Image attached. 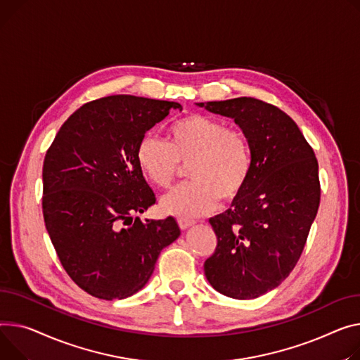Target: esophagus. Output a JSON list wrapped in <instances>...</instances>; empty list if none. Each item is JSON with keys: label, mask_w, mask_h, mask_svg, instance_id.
Listing matches in <instances>:
<instances>
[{"label": "esophagus", "mask_w": 360, "mask_h": 360, "mask_svg": "<svg viewBox=\"0 0 360 360\" xmlns=\"http://www.w3.org/2000/svg\"><path fill=\"white\" fill-rule=\"evenodd\" d=\"M195 221L194 220H188V219H178V226L181 230H186L191 226H194Z\"/></svg>", "instance_id": "obj_1"}]
</instances>
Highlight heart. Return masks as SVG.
<instances>
[{
  "instance_id": "obj_1",
  "label": "heart",
  "mask_w": 360,
  "mask_h": 360,
  "mask_svg": "<svg viewBox=\"0 0 360 360\" xmlns=\"http://www.w3.org/2000/svg\"><path fill=\"white\" fill-rule=\"evenodd\" d=\"M141 174L153 185L167 188L188 165L189 182L166 194L160 207L179 219H195L242 194L252 174L248 137L217 118L189 114L167 129V141L155 134L141 137L136 149Z\"/></svg>"
}]
</instances>
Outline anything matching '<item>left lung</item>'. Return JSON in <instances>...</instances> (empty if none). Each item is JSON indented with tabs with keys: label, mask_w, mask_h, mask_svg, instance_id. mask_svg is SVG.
I'll return each mask as SVG.
<instances>
[{
	"label": "left lung",
	"mask_w": 360,
	"mask_h": 360,
	"mask_svg": "<svg viewBox=\"0 0 360 360\" xmlns=\"http://www.w3.org/2000/svg\"><path fill=\"white\" fill-rule=\"evenodd\" d=\"M205 108L240 126L252 174L231 208L210 220L217 246L204 272L226 297L257 298L288 278L301 257L320 205L319 162L294 120L272 104L240 97Z\"/></svg>",
	"instance_id": "1"
}]
</instances>
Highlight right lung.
Masks as SVG:
<instances>
[{
  "label": "right lung",
  "instance_id": "obj_1",
  "mask_svg": "<svg viewBox=\"0 0 360 360\" xmlns=\"http://www.w3.org/2000/svg\"><path fill=\"white\" fill-rule=\"evenodd\" d=\"M171 108L182 110L133 95L89 101L66 120L46 152L44 226L66 274L92 297L136 294L160 250L181 234L174 217H134L156 202L136 162L137 145Z\"/></svg>",
  "mask_w": 360,
  "mask_h": 360
}]
</instances>
